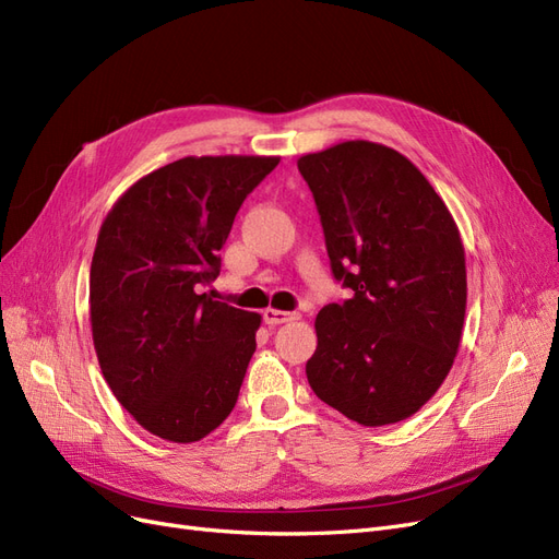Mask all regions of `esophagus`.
<instances>
[{"label":"esophagus","mask_w":559,"mask_h":559,"mask_svg":"<svg viewBox=\"0 0 559 559\" xmlns=\"http://www.w3.org/2000/svg\"><path fill=\"white\" fill-rule=\"evenodd\" d=\"M262 320H264L269 326H276V324H285V322L299 320V313H287V311H276V308H264V311H262Z\"/></svg>","instance_id":"34e87169"}]
</instances>
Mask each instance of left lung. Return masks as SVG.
<instances>
[{
    "mask_svg": "<svg viewBox=\"0 0 559 559\" xmlns=\"http://www.w3.org/2000/svg\"><path fill=\"white\" fill-rule=\"evenodd\" d=\"M332 274L353 299L316 318L306 364L316 396L361 426L415 415L456 359L465 248L447 204L396 150L368 140L306 154Z\"/></svg>",
    "mask_w": 559,
    "mask_h": 559,
    "instance_id": "1",
    "label": "left lung"
}]
</instances>
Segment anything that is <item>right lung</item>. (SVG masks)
Instances as JSON below:
<instances>
[{"instance_id": "obj_1", "label": "right lung", "mask_w": 559, "mask_h": 559, "mask_svg": "<svg viewBox=\"0 0 559 559\" xmlns=\"http://www.w3.org/2000/svg\"><path fill=\"white\" fill-rule=\"evenodd\" d=\"M276 156H186L135 181L100 225L90 320L103 378L133 419L168 442L210 436L230 415L260 316L198 285L221 272L241 202Z\"/></svg>"}]
</instances>
